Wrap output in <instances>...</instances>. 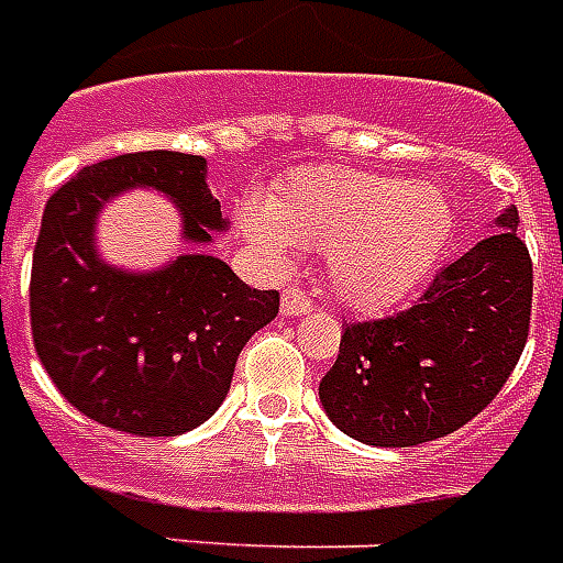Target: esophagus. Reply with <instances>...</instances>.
I'll use <instances>...</instances> for the list:
<instances>
[{"mask_svg":"<svg viewBox=\"0 0 563 563\" xmlns=\"http://www.w3.org/2000/svg\"><path fill=\"white\" fill-rule=\"evenodd\" d=\"M313 310V301L307 298L305 292H298V289H286L283 292V301H280V313L283 317H305Z\"/></svg>","mask_w":563,"mask_h":563,"instance_id":"obj_1","label":"esophagus"}]
</instances>
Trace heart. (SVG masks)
I'll list each match as a JSON object with an SVG mask.
<instances>
[{
  "instance_id": "obj_1",
  "label": "heart",
  "mask_w": 563,
  "mask_h": 563,
  "mask_svg": "<svg viewBox=\"0 0 563 563\" xmlns=\"http://www.w3.org/2000/svg\"><path fill=\"white\" fill-rule=\"evenodd\" d=\"M241 229L271 268H289L301 246L325 250L334 295L353 310L379 313L431 274L452 234V208L431 184L313 165L283 180L271 198H246Z\"/></svg>"
}]
</instances>
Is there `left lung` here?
Here are the masks:
<instances>
[{
  "instance_id": "1",
  "label": "left lung",
  "mask_w": 563,
  "mask_h": 563,
  "mask_svg": "<svg viewBox=\"0 0 563 563\" xmlns=\"http://www.w3.org/2000/svg\"><path fill=\"white\" fill-rule=\"evenodd\" d=\"M488 234L440 268L422 301L395 317L353 322L319 401L343 434L367 446H419L495 401L531 322L533 265L509 205Z\"/></svg>"
}]
</instances>
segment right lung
I'll use <instances>...</instances> for the list:
<instances>
[{"label":"right lung","instance_id":"right-lung-1","mask_svg":"<svg viewBox=\"0 0 563 563\" xmlns=\"http://www.w3.org/2000/svg\"><path fill=\"white\" fill-rule=\"evenodd\" d=\"M205 177L201 156L126 153L80 168L44 208L30 280L35 353L63 398L104 428L174 437L208 422L244 343L280 310V292L250 289L208 253L159 271L111 268L99 256V210L135 186L180 208L184 241L210 244L225 220Z\"/></svg>","mask_w":563,"mask_h":563}]
</instances>
